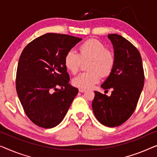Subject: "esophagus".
<instances>
[{
	"instance_id": "obj_1",
	"label": "esophagus",
	"mask_w": 157,
	"mask_h": 157,
	"mask_svg": "<svg viewBox=\"0 0 157 157\" xmlns=\"http://www.w3.org/2000/svg\"><path fill=\"white\" fill-rule=\"evenodd\" d=\"M85 91H86V90H85V89H81V88H79V92H85Z\"/></svg>"
}]
</instances>
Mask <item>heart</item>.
<instances>
[{"instance_id": "heart-1", "label": "heart", "mask_w": 157, "mask_h": 157, "mask_svg": "<svg viewBox=\"0 0 157 157\" xmlns=\"http://www.w3.org/2000/svg\"><path fill=\"white\" fill-rule=\"evenodd\" d=\"M79 54L69 50L64 62L67 69L72 74L79 71L83 61H87L89 71L82 72L75 78L72 83L81 89H90L98 84L101 76H108L113 70L115 58L111 50L106 48L103 43L96 39H89L79 45Z\"/></svg>"}]
</instances>
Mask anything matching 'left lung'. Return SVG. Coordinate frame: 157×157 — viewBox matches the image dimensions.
<instances>
[{"mask_svg": "<svg viewBox=\"0 0 157 157\" xmlns=\"http://www.w3.org/2000/svg\"><path fill=\"white\" fill-rule=\"evenodd\" d=\"M108 38L113 45L115 63L101 87L113 90L109 97L94 92L92 107L99 122L114 127L125 122L135 110L144 87V74L142 57L135 46L117 34H109Z\"/></svg>", "mask_w": 157, "mask_h": 157, "instance_id": "left-lung-1", "label": "left lung"}]
</instances>
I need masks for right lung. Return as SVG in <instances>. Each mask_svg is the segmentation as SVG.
<instances>
[{"instance_id": "add662e5", "label": "right lung", "mask_w": 157, "mask_h": 157, "mask_svg": "<svg viewBox=\"0 0 157 157\" xmlns=\"http://www.w3.org/2000/svg\"><path fill=\"white\" fill-rule=\"evenodd\" d=\"M82 38L46 33L28 43L19 58L15 86L26 115L39 127H56L78 90L69 84L65 56ZM61 89H59V87Z\"/></svg>"}]
</instances>
